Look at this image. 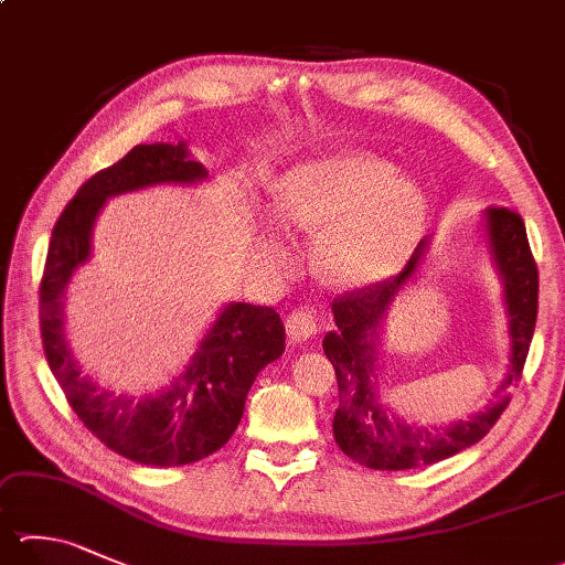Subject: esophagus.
Returning a JSON list of instances; mask_svg holds the SVG:
<instances>
[{"instance_id":"obj_1","label":"esophagus","mask_w":565,"mask_h":565,"mask_svg":"<svg viewBox=\"0 0 565 565\" xmlns=\"http://www.w3.org/2000/svg\"><path fill=\"white\" fill-rule=\"evenodd\" d=\"M286 333L294 341H311L318 333H321V318L313 309H294L289 316H286Z\"/></svg>"}]
</instances>
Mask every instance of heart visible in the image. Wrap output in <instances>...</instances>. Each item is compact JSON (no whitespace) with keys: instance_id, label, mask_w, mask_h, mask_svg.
<instances>
[{"instance_id":"heart-1","label":"heart","mask_w":565,"mask_h":565,"mask_svg":"<svg viewBox=\"0 0 565 565\" xmlns=\"http://www.w3.org/2000/svg\"><path fill=\"white\" fill-rule=\"evenodd\" d=\"M279 204L294 227L321 234V259L338 284L387 279L415 252L427 200L415 178L371 152H333L294 168Z\"/></svg>"}]
</instances>
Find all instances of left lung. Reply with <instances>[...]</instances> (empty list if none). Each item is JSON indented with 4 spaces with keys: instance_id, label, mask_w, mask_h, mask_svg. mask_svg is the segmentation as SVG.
Masks as SVG:
<instances>
[{
    "instance_id": "obj_1",
    "label": "left lung",
    "mask_w": 565,
    "mask_h": 565,
    "mask_svg": "<svg viewBox=\"0 0 565 565\" xmlns=\"http://www.w3.org/2000/svg\"><path fill=\"white\" fill-rule=\"evenodd\" d=\"M487 234L497 269L504 276L511 365L504 383L497 390V403L471 419L449 427H417L387 413L377 403L375 341L387 306L413 279L427 242H419L403 271L390 279L361 286L333 299L335 331L323 338L326 358L333 363L338 381V409L333 417V437L343 452L358 465L371 469H415L452 457L479 443L509 405L511 387L524 373L529 345L539 313V269L533 259L526 227L521 214L509 207L487 210Z\"/></svg>"
}]
</instances>
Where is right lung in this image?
I'll return each mask as SVG.
<instances>
[{"label": "right lung", "mask_w": 565, "mask_h": 565, "mask_svg": "<svg viewBox=\"0 0 565 565\" xmlns=\"http://www.w3.org/2000/svg\"><path fill=\"white\" fill-rule=\"evenodd\" d=\"M207 178L184 142L136 146L81 184L54 224L39 286V326L51 373L88 427L113 452L148 467H180L217 452L237 429L244 399L266 363L284 353V323L269 306L230 303L168 393L128 397L81 375L64 335V291L90 254V230L113 194L158 182Z\"/></svg>", "instance_id": "obj_1"}]
</instances>
